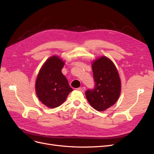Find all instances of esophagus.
<instances>
[{
  "mask_svg": "<svg viewBox=\"0 0 154 154\" xmlns=\"http://www.w3.org/2000/svg\"><path fill=\"white\" fill-rule=\"evenodd\" d=\"M78 91H84L85 90V87H80V88H78Z\"/></svg>",
  "mask_w": 154,
  "mask_h": 154,
  "instance_id": "obj_1",
  "label": "esophagus"
}]
</instances>
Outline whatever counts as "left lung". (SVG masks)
<instances>
[{
  "label": "left lung",
  "instance_id": "obj_1",
  "mask_svg": "<svg viewBox=\"0 0 154 154\" xmlns=\"http://www.w3.org/2000/svg\"><path fill=\"white\" fill-rule=\"evenodd\" d=\"M95 82L94 89L85 92L88 102L95 110L104 111L118 101L122 84L117 69L109 58L101 57L92 63Z\"/></svg>",
  "mask_w": 154,
  "mask_h": 154
}]
</instances>
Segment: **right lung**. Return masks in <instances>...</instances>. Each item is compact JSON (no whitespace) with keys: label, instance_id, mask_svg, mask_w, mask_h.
<instances>
[{"label":"right lung","instance_id":"right-lung-1","mask_svg":"<svg viewBox=\"0 0 154 154\" xmlns=\"http://www.w3.org/2000/svg\"><path fill=\"white\" fill-rule=\"evenodd\" d=\"M65 62L58 56L49 58L42 66L35 83L39 100L50 109L61 105L72 88L62 72Z\"/></svg>","mask_w":154,"mask_h":154}]
</instances>
